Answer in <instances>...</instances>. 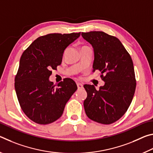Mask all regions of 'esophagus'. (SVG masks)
I'll return each mask as SVG.
<instances>
[{
	"label": "esophagus",
	"instance_id": "esophagus-1",
	"mask_svg": "<svg viewBox=\"0 0 153 153\" xmlns=\"http://www.w3.org/2000/svg\"><path fill=\"white\" fill-rule=\"evenodd\" d=\"M77 88L78 89H82L83 88V85L81 83H77Z\"/></svg>",
	"mask_w": 153,
	"mask_h": 153
}]
</instances>
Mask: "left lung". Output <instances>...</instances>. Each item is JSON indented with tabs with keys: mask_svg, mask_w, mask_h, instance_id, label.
I'll use <instances>...</instances> for the list:
<instances>
[{
	"mask_svg": "<svg viewBox=\"0 0 153 153\" xmlns=\"http://www.w3.org/2000/svg\"><path fill=\"white\" fill-rule=\"evenodd\" d=\"M82 36L94 50L93 72L99 70L105 82L98 90L94 85L84 86L87 92L85 112L96 122L113 123L125 114L132 101L136 86L133 61L116 37L99 31L82 32Z\"/></svg>",
	"mask_w": 153,
	"mask_h": 153,
	"instance_id": "1",
	"label": "left lung"
}]
</instances>
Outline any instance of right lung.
Listing matches in <instances>:
<instances>
[{
	"label": "right lung",
	"instance_id": "1",
	"mask_svg": "<svg viewBox=\"0 0 153 153\" xmlns=\"http://www.w3.org/2000/svg\"><path fill=\"white\" fill-rule=\"evenodd\" d=\"M79 36L80 32L40 36L21 56L15 92L23 111L35 123L45 125L60 118L77 90L76 82L70 78L54 86L49 77L51 70L61 64L66 48Z\"/></svg>",
	"mask_w": 153,
	"mask_h": 153
}]
</instances>
